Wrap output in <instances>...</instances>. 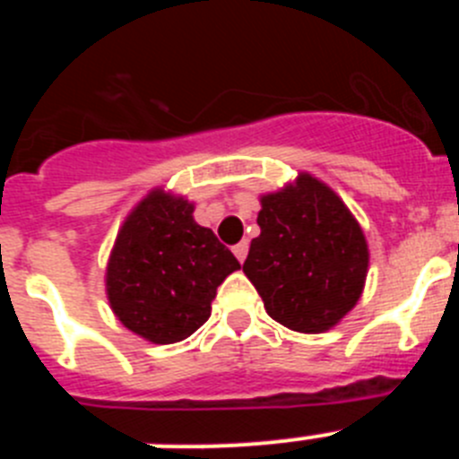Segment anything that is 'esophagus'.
Instances as JSON below:
<instances>
[{
    "mask_svg": "<svg viewBox=\"0 0 459 459\" xmlns=\"http://www.w3.org/2000/svg\"><path fill=\"white\" fill-rule=\"evenodd\" d=\"M232 250H234V255H237L238 262H243V259H246V255H248V241H238Z\"/></svg>",
    "mask_w": 459,
    "mask_h": 459,
    "instance_id": "obj_1",
    "label": "esophagus"
}]
</instances>
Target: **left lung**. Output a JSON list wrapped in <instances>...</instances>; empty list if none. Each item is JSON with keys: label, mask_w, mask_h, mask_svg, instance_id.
Masks as SVG:
<instances>
[{"label": "left lung", "mask_w": 459, "mask_h": 459, "mask_svg": "<svg viewBox=\"0 0 459 459\" xmlns=\"http://www.w3.org/2000/svg\"><path fill=\"white\" fill-rule=\"evenodd\" d=\"M259 237L243 273L275 322L322 333L356 306L368 273V243L333 190L310 174L262 197Z\"/></svg>", "instance_id": "obj_1"}]
</instances>
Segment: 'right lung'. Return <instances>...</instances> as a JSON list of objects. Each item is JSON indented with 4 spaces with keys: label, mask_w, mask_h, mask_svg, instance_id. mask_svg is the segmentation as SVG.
I'll return each instance as SVG.
<instances>
[{
    "label": "right lung",
    "mask_w": 459,
    "mask_h": 459,
    "mask_svg": "<svg viewBox=\"0 0 459 459\" xmlns=\"http://www.w3.org/2000/svg\"><path fill=\"white\" fill-rule=\"evenodd\" d=\"M238 259L197 225L193 204L153 190L135 206L109 255L108 299L126 328L156 344L193 335Z\"/></svg>",
    "instance_id": "obj_1"
}]
</instances>
